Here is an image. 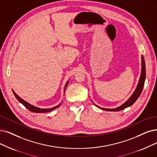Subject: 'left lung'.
Segmentation results:
<instances>
[{"label":"left lung","instance_id":"8db88e82","mask_svg":"<svg viewBox=\"0 0 157 157\" xmlns=\"http://www.w3.org/2000/svg\"><path fill=\"white\" fill-rule=\"evenodd\" d=\"M141 62H142V69H141V74H140V77L139 78V83H138V85L136 87V89L134 91V93L132 94L129 98L127 100L126 102H124L122 105L121 106H119L118 108H114V109H106V108H100L99 106L95 105L98 108L101 109L102 110L105 111H121L122 110L125 108H126L129 106L131 105L132 104H134V102L136 101V100L138 99V98L139 97L140 95V94L142 93L143 87L144 85V82H145V78H146V65H145V60H144V58L143 57V55H142L141 57Z\"/></svg>","mask_w":157,"mask_h":157}]
</instances>
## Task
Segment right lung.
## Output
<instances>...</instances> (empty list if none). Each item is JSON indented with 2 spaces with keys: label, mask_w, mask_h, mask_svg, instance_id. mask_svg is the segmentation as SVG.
Instances as JSON below:
<instances>
[{
  "label": "right lung",
  "mask_w": 157,
  "mask_h": 157,
  "mask_svg": "<svg viewBox=\"0 0 157 157\" xmlns=\"http://www.w3.org/2000/svg\"><path fill=\"white\" fill-rule=\"evenodd\" d=\"M68 82H69V80L67 81V82L66 84V85H65L64 93H65V90H66V87H67V86ZM12 91H13V94H14L15 97H16V98L18 100V101H19L22 104H23V105L25 106V107H26L27 109H28L30 111H32V112H35V113H46V112H49V111H52L55 109L56 108H57L58 107H59V106H60V104H59L58 105L55 106V107L52 108H46V109H44V108H43V109H42V108H38V107H36V106H35V105H33L30 104L29 103L27 102L26 101H25L24 100H23L22 98H21L19 96H18V95H17V94L15 93V92L13 90H12Z\"/></svg>",
  "instance_id": "right-lung-1"
}]
</instances>
